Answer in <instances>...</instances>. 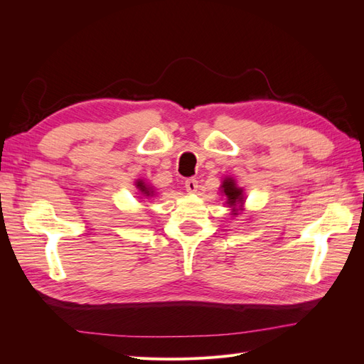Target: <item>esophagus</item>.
Returning <instances> with one entry per match:
<instances>
[{
	"label": "esophagus",
	"mask_w": 364,
	"mask_h": 364,
	"mask_svg": "<svg viewBox=\"0 0 364 364\" xmlns=\"http://www.w3.org/2000/svg\"><path fill=\"white\" fill-rule=\"evenodd\" d=\"M185 188L188 193H196L197 188H199V183H197L196 179H188L185 182Z\"/></svg>",
	"instance_id": "34e87169"
}]
</instances>
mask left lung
<instances>
[{
  "label": "left lung",
  "instance_id": "obj_1",
  "mask_svg": "<svg viewBox=\"0 0 364 364\" xmlns=\"http://www.w3.org/2000/svg\"><path fill=\"white\" fill-rule=\"evenodd\" d=\"M220 193L225 197V205L230 208V215H238L241 211H245V190L237 185L234 178H230V176L223 178L222 185H220Z\"/></svg>",
  "mask_w": 364,
  "mask_h": 364
}]
</instances>
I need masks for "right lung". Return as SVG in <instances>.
Listing matches in <instances>:
<instances>
[{
  "label": "right lung",
  "instance_id": "right-lung-1",
  "mask_svg": "<svg viewBox=\"0 0 364 364\" xmlns=\"http://www.w3.org/2000/svg\"><path fill=\"white\" fill-rule=\"evenodd\" d=\"M135 186L138 193L141 194V199H149V197H155V188L151 185L146 183L144 179H138L135 181Z\"/></svg>",
  "mask_w": 364,
  "mask_h": 364
}]
</instances>
